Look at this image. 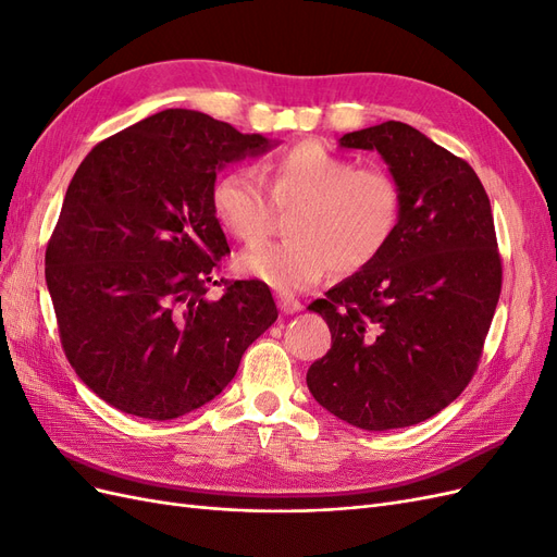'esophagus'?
Masks as SVG:
<instances>
[{"label":"esophagus","mask_w":557,"mask_h":557,"mask_svg":"<svg viewBox=\"0 0 557 557\" xmlns=\"http://www.w3.org/2000/svg\"><path fill=\"white\" fill-rule=\"evenodd\" d=\"M278 309H281L283 313H297V311H301V305H299V301H297L295 297L281 295V297H278Z\"/></svg>","instance_id":"obj_1"}]
</instances>
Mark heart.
Wrapping results in <instances>:
<instances>
[{
    "mask_svg": "<svg viewBox=\"0 0 557 557\" xmlns=\"http://www.w3.org/2000/svg\"><path fill=\"white\" fill-rule=\"evenodd\" d=\"M267 199L256 174L225 172L211 188V213L230 237L258 244L274 208L290 213V239L242 252L239 272L278 293L307 290L330 269L352 274L393 242L401 218L399 181L381 166H358L323 144L299 141L264 166Z\"/></svg>",
    "mask_w": 557,
    "mask_h": 557,
    "instance_id": "b5f03b06",
    "label": "heart"
}]
</instances>
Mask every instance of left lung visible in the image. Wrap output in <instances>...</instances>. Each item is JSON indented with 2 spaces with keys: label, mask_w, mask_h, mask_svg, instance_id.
<instances>
[{
  "label": "left lung",
  "mask_w": 557,
  "mask_h": 557,
  "mask_svg": "<svg viewBox=\"0 0 557 557\" xmlns=\"http://www.w3.org/2000/svg\"><path fill=\"white\" fill-rule=\"evenodd\" d=\"M339 146L379 150L401 218L372 264L309 305L332 348L307 385L350 425L409 428L458 399L479 367L502 290L491 199L462 158L407 123L348 132Z\"/></svg>",
  "instance_id": "8db88e82"
}]
</instances>
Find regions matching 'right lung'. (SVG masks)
<instances>
[{"label":"right lung","mask_w":557,"mask_h":557,"mask_svg":"<svg viewBox=\"0 0 557 557\" xmlns=\"http://www.w3.org/2000/svg\"><path fill=\"white\" fill-rule=\"evenodd\" d=\"M272 146L166 109L81 162L46 248V285L66 360L111 407L150 420L199 409L278 318L262 281L209 293L230 252L211 213L215 174Z\"/></svg>","instance_id":"right-lung-1"}]
</instances>
